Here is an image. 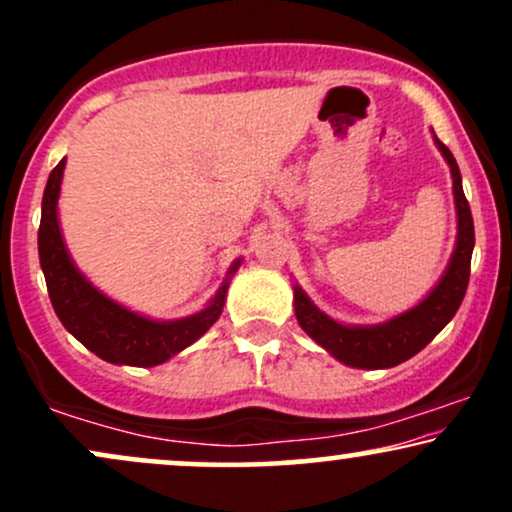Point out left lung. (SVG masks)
<instances>
[{
	"label": "left lung",
	"mask_w": 512,
	"mask_h": 512,
	"mask_svg": "<svg viewBox=\"0 0 512 512\" xmlns=\"http://www.w3.org/2000/svg\"><path fill=\"white\" fill-rule=\"evenodd\" d=\"M440 154L448 161L452 173V192L457 207V243L448 269L438 286L407 313L392 317L383 325L346 327L334 322L322 310H317L301 286H293L296 320L322 349L351 368H392L419 354L436 334L455 317L469 284V264L474 250V221L469 202L462 192V175L455 156L443 142H438Z\"/></svg>",
	"instance_id": "8db88e82"
}]
</instances>
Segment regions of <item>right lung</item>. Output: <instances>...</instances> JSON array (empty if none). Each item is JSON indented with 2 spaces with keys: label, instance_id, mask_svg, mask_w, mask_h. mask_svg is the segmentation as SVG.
I'll return each mask as SVG.
<instances>
[{
  "label": "right lung",
  "instance_id": "right-lung-1",
  "mask_svg": "<svg viewBox=\"0 0 512 512\" xmlns=\"http://www.w3.org/2000/svg\"><path fill=\"white\" fill-rule=\"evenodd\" d=\"M64 158L52 168L48 185L43 192V214L38 228V255L43 267L45 284L52 308L67 332H72L88 351L101 356L103 361L117 366H158L178 351L197 342L204 332L219 320L223 301H226L228 281L216 291L202 313L182 317V320L156 322L142 317L125 305L103 296L86 276L74 267L60 233L57 221V199H60ZM240 260L231 267L238 269Z\"/></svg>",
  "mask_w": 512,
  "mask_h": 512
}]
</instances>
